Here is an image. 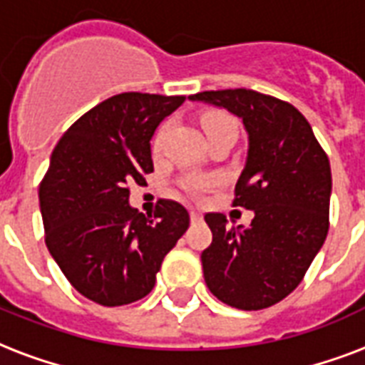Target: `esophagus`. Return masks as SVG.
<instances>
[{
  "mask_svg": "<svg viewBox=\"0 0 365 365\" xmlns=\"http://www.w3.org/2000/svg\"><path fill=\"white\" fill-rule=\"evenodd\" d=\"M200 220H202V212L191 210V222H200Z\"/></svg>",
  "mask_w": 365,
  "mask_h": 365,
  "instance_id": "34e87169",
  "label": "esophagus"
}]
</instances>
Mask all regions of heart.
<instances>
[{"label":"heart","instance_id":"obj_1","mask_svg":"<svg viewBox=\"0 0 365 365\" xmlns=\"http://www.w3.org/2000/svg\"><path fill=\"white\" fill-rule=\"evenodd\" d=\"M229 125H235V121L227 115V113H222V111L206 113V115L202 117V126H205L206 136H208V134H212L214 130H217V128H223V126H229ZM166 128H168V126L163 125L159 130H157V134H155L153 151H160V148H163V140H165V136H166ZM182 185H183V189L187 191V193L197 195V193H200V191H202L206 185H208V180H206V178H200V176H187L182 182Z\"/></svg>","mask_w":365,"mask_h":365}]
</instances>
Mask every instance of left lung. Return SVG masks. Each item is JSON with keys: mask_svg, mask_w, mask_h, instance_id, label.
<instances>
[{"mask_svg": "<svg viewBox=\"0 0 365 365\" xmlns=\"http://www.w3.org/2000/svg\"><path fill=\"white\" fill-rule=\"evenodd\" d=\"M242 119L248 157L235 185L233 206L254 210L250 227H227L206 214L212 244L202 252L206 286L240 311H259L294 292L329 229L331 170L322 145L299 110L250 88L189 96Z\"/></svg>", "mask_w": 365, "mask_h": 365, "instance_id": "left-lung-1", "label": "left lung"}]
</instances>
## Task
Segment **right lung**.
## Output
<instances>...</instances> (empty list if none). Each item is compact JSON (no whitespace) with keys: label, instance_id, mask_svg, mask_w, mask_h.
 Instances as JSON below:
<instances>
[{"label":"right lung","instance_id":"right-lung-1","mask_svg":"<svg viewBox=\"0 0 365 365\" xmlns=\"http://www.w3.org/2000/svg\"><path fill=\"white\" fill-rule=\"evenodd\" d=\"M183 100L115 94L79 117L54 148L39 185L45 244L71 286L98 305L145 297L187 231L189 214L176 200H159L153 216L128 205V185H143L153 172L155 128Z\"/></svg>","mask_w":365,"mask_h":365}]
</instances>
